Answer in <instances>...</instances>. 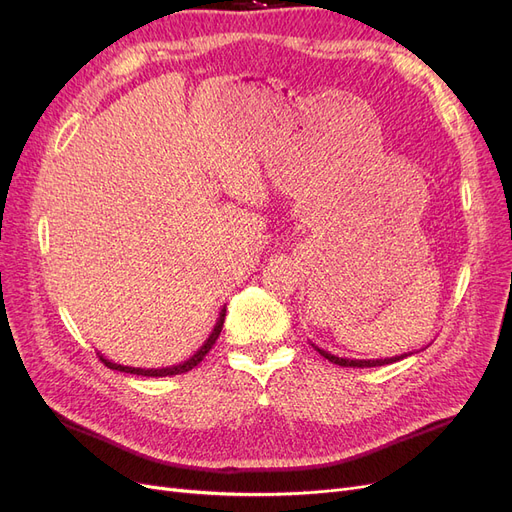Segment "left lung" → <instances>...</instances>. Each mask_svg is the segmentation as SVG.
<instances>
[{
	"label": "left lung",
	"mask_w": 512,
	"mask_h": 512,
	"mask_svg": "<svg viewBox=\"0 0 512 512\" xmlns=\"http://www.w3.org/2000/svg\"><path fill=\"white\" fill-rule=\"evenodd\" d=\"M312 346H314V350H316L320 356H324V359H329L331 363H335V365H339V367H376V365H389V363L406 359V356L412 354V352H404V354H399V356H386V359H344V356H335V354H331V352H327V350L318 348L316 344H312Z\"/></svg>",
	"instance_id": "8db88e82"
}]
</instances>
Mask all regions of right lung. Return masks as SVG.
I'll use <instances>...</instances> for the list:
<instances>
[{"mask_svg":"<svg viewBox=\"0 0 512 512\" xmlns=\"http://www.w3.org/2000/svg\"><path fill=\"white\" fill-rule=\"evenodd\" d=\"M224 316H226V307H222V312H220V316H218V322H215V327H213V331L209 333V337L205 339V344L200 346L188 361H183V363H179V365H170V367H160V369H143V367H128V365H119V363H113V361H108L106 356H102L100 352V361L106 365V367H111V369H115V371H123V374H136V376H147V378H162V376H177V374H185V371H190V369H194L200 361L205 359V354L213 348V344H215V339L220 337V333H222V327H224Z\"/></svg>","mask_w":512,"mask_h":512,"instance_id":"obj_1","label":"right lung"}]
</instances>
